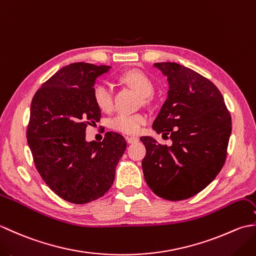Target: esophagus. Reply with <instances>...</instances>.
I'll use <instances>...</instances> for the list:
<instances>
[{"instance_id":"1","label":"esophagus","mask_w":256,"mask_h":256,"mask_svg":"<svg viewBox=\"0 0 256 256\" xmlns=\"http://www.w3.org/2000/svg\"><path fill=\"white\" fill-rule=\"evenodd\" d=\"M138 138H136V136H128L126 138V142L128 143V144H134V143H138Z\"/></svg>"}]
</instances>
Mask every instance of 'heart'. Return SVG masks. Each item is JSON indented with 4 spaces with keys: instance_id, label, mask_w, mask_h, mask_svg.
Masks as SVG:
<instances>
[{
    "instance_id": "heart-1",
    "label": "heart",
    "mask_w": 256,
    "mask_h": 256,
    "mask_svg": "<svg viewBox=\"0 0 256 256\" xmlns=\"http://www.w3.org/2000/svg\"><path fill=\"white\" fill-rule=\"evenodd\" d=\"M120 80L133 88L138 94L148 98L154 91V84L152 80L140 70H128L120 77ZM94 101L96 106L102 111H110L113 106V86L108 81H101L96 84L92 92ZM148 121L143 114H130V113H118L111 118L110 126L118 132L124 134H138L143 125Z\"/></svg>"
}]
</instances>
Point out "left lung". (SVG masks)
<instances>
[{
  "label": "left lung",
  "mask_w": 256,
  "mask_h": 256,
  "mask_svg": "<svg viewBox=\"0 0 256 256\" xmlns=\"http://www.w3.org/2000/svg\"><path fill=\"white\" fill-rule=\"evenodd\" d=\"M167 78V99L153 123L162 138L160 145L150 136L142 162L146 184L160 198L188 199L204 190L224 165L232 131L224 96L210 80L176 62H156Z\"/></svg>",
  "instance_id": "left-lung-1"
}]
</instances>
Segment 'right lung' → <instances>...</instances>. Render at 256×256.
<instances>
[{
	"instance_id": "add662e5",
	"label": "right lung",
	"mask_w": 256,
	"mask_h": 256,
	"mask_svg": "<svg viewBox=\"0 0 256 256\" xmlns=\"http://www.w3.org/2000/svg\"><path fill=\"white\" fill-rule=\"evenodd\" d=\"M110 66L74 62L59 69L32 100L27 142L35 166L54 192L72 204H88L111 188L126 142L108 132L102 142L86 140L100 121L92 96L96 79ZM92 125V124H91Z\"/></svg>"
}]
</instances>
